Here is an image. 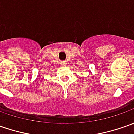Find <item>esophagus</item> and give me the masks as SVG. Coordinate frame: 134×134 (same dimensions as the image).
I'll return each mask as SVG.
<instances>
[{
	"mask_svg": "<svg viewBox=\"0 0 134 134\" xmlns=\"http://www.w3.org/2000/svg\"><path fill=\"white\" fill-rule=\"evenodd\" d=\"M67 62H62V66H65V65H67Z\"/></svg>",
	"mask_w": 134,
	"mask_h": 134,
	"instance_id": "1",
	"label": "esophagus"
}]
</instances>
